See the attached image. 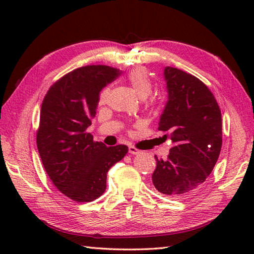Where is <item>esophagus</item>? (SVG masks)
I'll list each match as a JSON object with an SVG mask.
<instances>
[{
  "instance_id": "obj_1",
  "label": "esophagus",
  "mask_w": 254,
  "mask_h": 254,
  "mask_svg": "<svg viewBox=\"0 0 254 254\" xmlns=\"http://www.w3.org/2000/svg\"><path fill=\"white\" fill-rule=\"evenodd\" d=\"M128 153H130V154H137V153H140V150L136 149L135 147H133V145H130V147H128Z\"/></svg>"
}]
</instances>
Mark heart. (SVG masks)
I'll return each instance as SVG.
<instances>
[{
	"label": "heart",
	"instance_id": "heart-1",
	"mask_svg": "<svg viewBox=\"0 0 254 254\" xmlns=\"http://www.w3.org/2000/svg\"><path fill=\"white\" fill-rule=\"evenodd\" d=\"M127 80L140 98H147L152 93V81L145 70L140 68L132 70L127 76ZM107 95H109V89L106 88L102 92V101H104Z\"/></svg>",
	"mask_w": 254,
	"mask_h": 254
}]
</instances>
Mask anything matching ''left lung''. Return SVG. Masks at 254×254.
I'll list each match as a JSON object with an SVG mask.
<instances>
[{"label":"left lung","instance_id":"obj_1","mask_svg":"<svg viewBox=\"0 0 254 254\" xmlns=\"http://www.w3.org/2000/svg\"><path fill=\"white\" fill-rule=\"evenodd\" d=\"M168 102L158 130L169 132L168 158L158 159L152 183L161 194L184 198L203 186L222 148V115L212 92L197 77L166 67Z\"/></svg>","mask_w":254,"mask_h":254}]
</instances>
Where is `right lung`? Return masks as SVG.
<instances>
[{
  "instance_id": "obj_1",
  "label": "right lung",
  "mask_w": 254,
  "mask_h": 254,
  "mask_svg": "<svg viewBox=\"0 0 254 254\" xmlns=\"http://www.w3.org/2000/svg\"><path fill=\"white\" fill-rule=\"evenodd\" d=\"M121 74L104 65L84 66L51 86L44 98L37 147L51 182L77 203L92 201L106 189V174L127 147L95 142L86 128L95 118L100 92Z\"/></svg>"
}]
</instances>
